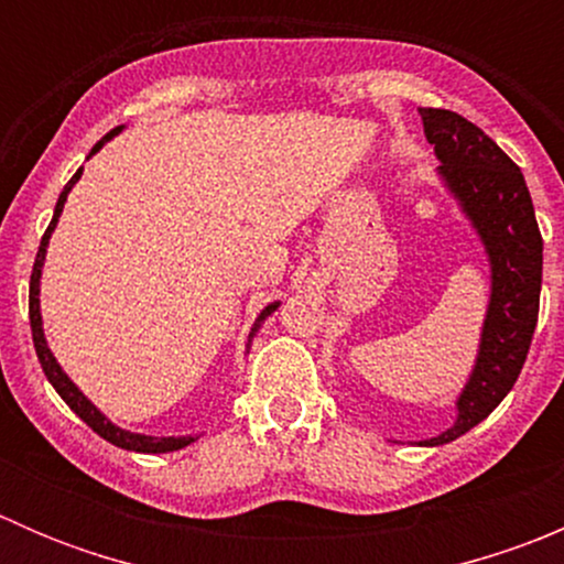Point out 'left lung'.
<instances>
[{
  "mask_svg": "<svg viewBox=\"0 0 564 564\" xmlns=\"http://www.w3.org/2000/svg\"><path fill=\"white\" fill-rule=\"evenodd\" d=\"M429 144L442 161L440 176L480 235L491 261V300L480 351L458 398V417L420 445L458 440L486 420L513 390L524 368L540 308L543 237L521 169L477 124L447 108H420Z\"/></svg>",
  "mask_w": 564,
  "mask_h": 564,
  "instance_id": "8db88e82",
  "label": "left lung"
}]
</instances>
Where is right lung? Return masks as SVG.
<instances>
[{
  "instance_id": "obj_1",
  "label": "right lung",
  "mask_w": 564,
  "mask_h": 564,
  "mask_svg": "<svg viewBox=\"0 0 564 564\" xmlns=\"http://www.w3.org/2000/svg\"><path fill=\"white\" fill-rule=\"evenodd\" d=\"M119 130H122V128H113L111 133H106L104 139H100L98 144L93 147V152H89V155H95V152H98L108 139H113V135H117ZM82 172H84V169H78V172L73 174V180L65 185V191L59 193V202H56L54 218H51V224H48V229H45L43 240H40V248H37V256H35V267H32V278H30V324H32V340H35L37 360H40V366H43V373H45V377H48V382L54 384V390L62 395V401H65L67 406H70L73 412H76L78 417H82L84 423H87L89 429L95 431V434L104 436L106 442H111V445L122 447V451H133V453H172V451H180V447L191 445L193 436H144V434H130V431H124V429H119V425H113L111 420H108L106 414H100L98 406H95V403L89 401V398L84 395V392L70 382V377H67V373L62 371L59 362H56V357L51 355L48 344H45L43 318H40V300H37V294H40V270H43L45 248H48L51 231L56 229V220H59L62 207H65L67 193H70V187L76 185L78 176H82ZM278 305H281V303H272V305H267L264 311H261V316L256 318L253 329H250V338H253V333H256V329H259V324L264 322V318L270 316L272 311L278 308Z\"/></svg>"
}]
</instances>
